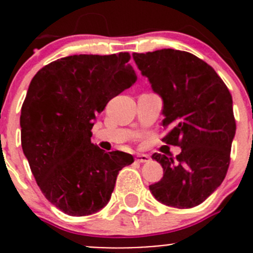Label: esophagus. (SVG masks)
<instances>
[{
	"mask_svg": "<svg viewBox=\"0 0 253 253\" xmlns=\"http://www.w3.org/2000/svg\"><path fill=\"white\" fill-rule=\"evenodd\" d=\"M150 160V157L147 154H137L136 155V162L138 163H148Z\"/></svg>",
	"mask_w": 253,
	"mask_h": 253,
	"instance_id": "1",
	"label": "esophagus"
}]
</instances>
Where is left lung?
<instances>
[{
	"instance_id": "left-lung-1",
	"label": "left lung",
	"mask_w": 253,
	"mask_h": 253,
	"mask_svg": "<svg viewBox=\"0 0 253 253\" xmlns=\"http://www.w3.org/2000/svg\"><path fill=\"white\" fill-rule=\"evenodd\" d=\"M132 56L163 100V126L169 128L163 142L181 148L176 162L153 154L164 175L149 186L150 192L175 208L201 205L221 185L230 164L236 131L230 91L208 63L186 51L163 48Z\"/></svg>"
}]
</instances>
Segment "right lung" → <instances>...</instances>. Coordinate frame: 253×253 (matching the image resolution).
Segmentation results:
<instances>
[{"label":"right lung","mask_w":253,"mask_h":253,"mask_svg":"<svg viewBox=\"0 0 253 253\" xmlns=\"http://www.w3.org/2000/svg\"><path fill=\"white\" fill-rule=\"evenodd\" d=\"M128 52L73 55L42 67L28 88L20 114L22 148L38 186L63 213H96L110 201L127 153L90 141L96 115L136 82Z\"/></svg>","instance_id":"obj_1"}]
</instances>
